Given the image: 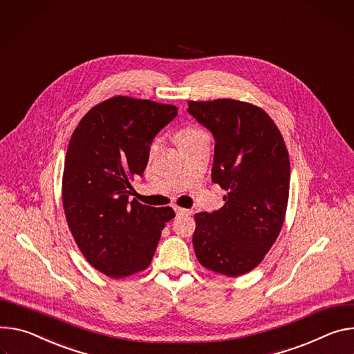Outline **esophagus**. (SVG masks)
<instances>
[{
  "label": "esophagus",
  "instance_id": "1",
  "mask_svg": "<svg viewBox=\"0 0 354 354\" xmlns=\"http://www.w3.org/2000/svg\"><path fill=\"white\" fill-rule=\"evenodd\" d=\"M174 211H176L177 215H185V214L191 212L189 209H185V208H181V207H174Z\"/></svg>",
  "mask_w": 354,
  "mask_h": 354
}]
</instances>
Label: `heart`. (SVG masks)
Segmentation results:
<instances>
[{
	"label": "heart",
	"instance_id": "obj_1",
	"mask_svg": "<svg viewBox=\"0 0 354 354\" xmlns=\"http://www.w3.org/2000/svg\"><path fill=\"white\" fill-rule=\"evenodd\" d=\"M203 131L201 129H195V128H188V129H184V131H181L180 133H178V136H177V140L178 142H181V140H185V139H189V138H194V136H197L198 133H201ZM156 143H153L151 145V150H154L156 149Z\"/></svg>",
	"mask_w": 354,
	"mask_h": 354
}]
</instances>
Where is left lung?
<instances>
[{"label":"left lung","instance_id":"left-lung-1","mask_svg":"<svg viewBox=\"0 0 354 354\" xmlns=\"http://www.w3.org/2000/svg\"><path fill=\"white\" fill-rule=\"evenodd\" d=\"M188 113L212 132L211 177L227 192L221 209L195 215V256L205 268L238 277L261 263L283 227L288 150L268 113L253 104L188 101Z\"/></svg>","mask_w":354,"mask_h":354}]
</instances>
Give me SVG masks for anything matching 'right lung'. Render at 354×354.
Listing matches in <instances>:
<instances>
[{"label": "right lung", "instance_id": "add662e5", "mask_svg": "<svg viewBox=\"0 0 354 354\" xmlns=\"http://www.w3.org/2000/svg\"><path fill=\"white\" fill-rule=\"evenodd\" d=\"M177 116V106L118 95L91 108L74 129L62 195L68 229L87 261L112 279L150 266L173 208L129 201L154 136Z\"/></svg>", "mask_w": 354, "mask_h": 354}]
</instances>
